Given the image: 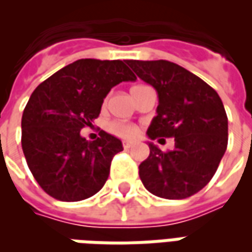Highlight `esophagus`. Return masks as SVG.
<instances>
[{"mask_svg":"<svg viewBox=\"0 0 252 252\" xmlns=\"http://www.w3.org/2000/svg\"><path fill=\"white\" fill-rule=\"evenodd\" d=\"M132 146H133V143H131V142H123V147L126 148V150H129V148H131Z\"/></svg>","mask_w":252,"mask_h":252,"instance_id":"obj_1","label":"esophagus"}]
</instances>
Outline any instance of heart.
<instances>
[{
    "label": "heart",
    "mask_w": 252,
    "mask_h": 252,
    "mask_svg": "<svg viewBox=\"0 0 252 252\" xmlns=\"http://www.w3.org/2000/svg\"><path fill=\"white\" fill-rule=\"evenodd\" d=\"M106 129L112 135L120 137V139H133L137 135V128L128 123H121V121H110L106 124Z\"/></svg>",
    "instance_id": "obj_1"
}]
</instances>
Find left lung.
Returning a JSON list of instances; mask_svg holds the SVG:
<instances>
[{"label": "left lung", "instance_id": "obj_1", "mask_svg": "<svg viewBox=\"0 0 252 252\" xmlns=\"http://www.w3.org/2000/svg\"><path fill=\"white\" fill-rule=\"evenodd\" d=\"M126 63L158 93L148 137H174L175 142L166 153L148 142L150 155L139 166L140 180L158 197L188 198L208 185L227 150L228 119L221 98L201 78L169 61Z\"/></svg>", "mask_w": 252, "mask_h": 252}]
</instances>
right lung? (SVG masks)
<instances>
[{
    "mask_svg": "<svg viewBox=\"0 0 252 252\" xmlns=\"http://www.w3.org/2000/svg\"><path fill=\"white\" fill-rule=\"evenodd\" d=\"M128 61L79 59L41 82L21 119V146L31 173L47 194L81 201L105 185L110 163L123 151L120 139L105 131L88 142L81 136L92 126L110 89L135 81Z\"/></svg>",
    "mask_w": 252,
    "mask_h": 252,
    "instance_id": "obj_1",
    "label": "right lung"
}]
</instances>
